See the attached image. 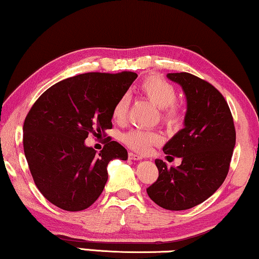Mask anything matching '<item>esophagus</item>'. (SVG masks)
Masks as SVG:
<instances>
[{"mask_svg": "<svg viewBox=\"0 0 259 259\" xmlns=\"http://www.w3.org/2000/svg\"><path fill=\"white\" fill-rule=\"evenodd\" d=\"M129 159L134 160V161H140V160L143 159V156H141L140 154H135V153H129Z\"/></svg>", "mask_w": 259, "mask_h": 259, "instance_id": "1", "label": "esophagus"}]
</instances>
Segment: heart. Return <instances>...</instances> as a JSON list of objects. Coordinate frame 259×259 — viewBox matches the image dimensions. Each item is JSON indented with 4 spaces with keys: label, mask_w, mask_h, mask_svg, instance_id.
<instances>
[{
    "label": "heart",
    "mask_w": 259,
    "mask_h": 259,
    "mask_svg": "<svg viewBox=\"0 0 259 259\" xmlns=\"http://www.w3.org/2000/svg\"><path fill=\"white\" fill-rule=\"evenodd\" d=\"M139 90L146 99L160 109V117L166 125L173 127L181 124L182 112L179 106L175 104L177 93L171 83L156 75H150L141 82ZM129 104L130 99L126 94L116 101L112 110V117L116 122H123L125 119ZM122 141L136 152L146 153L153 146L161 143L162 137L156 132L133 129L123 134Z\"/></svg>",
    "instance_id": "b5f03b06"
}]
</instances>
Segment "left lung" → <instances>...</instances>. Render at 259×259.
<instances>
[{"label": "left lung", "instance_id": "obj_1", "mask_svg": "<svg viewBox=\"0 0 259 259\" xmlns=\"http://www.w3.org/2000/svg\"><path fill=\"white\" fill-rule=\"evenodd\" d=\"M186 98L184 127L163 146L167 156L182 159L168 167L156 159L158 181L147 189L152 201L168 210L201 204L222 185L230 169L235 129L227 101L214 86L189 73H169Z\"/></svg>", "mask_w": 259, "mask_h": 259}]
</instances>
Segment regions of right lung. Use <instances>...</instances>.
<instances>
[{
	"mask_svg": "<svg viewBox=\"0 0 259 259\" xmlns=\"http://www.w3.org/2000/svg\"><path fill=\"white\" fill-rule=\"evenodd\" d=\"M136 73H87L68 77L47 90L24 123V152L33 181L56 207L80 211L101 195L111 160H126L127 152L107 140L97 154L86 146L88 134L112 127L116 101L126 93Z\"/></svg>",
	"mask_w": 259,
	"mask_h": 259,
	"instance_id": "add662e5",
	"label": "right lung"
}]
</instances>
